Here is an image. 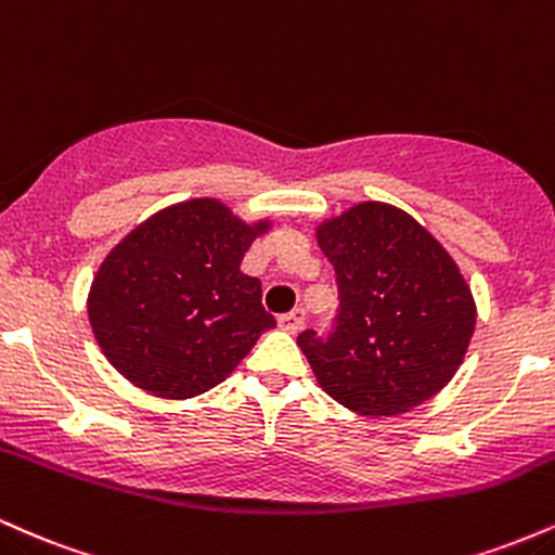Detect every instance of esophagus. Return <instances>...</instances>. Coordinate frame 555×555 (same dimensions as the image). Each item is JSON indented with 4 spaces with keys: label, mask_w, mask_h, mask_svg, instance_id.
<instances>
[{
    "label": "esophagus",
    "mask_w": 555,
    "mask_h": 555,
    "mask_svg": "<svg viewBox=\"0 0 555 555\" xmlns=\"http://www.w3.org/2000/svg\"><path fill=\"white\" fill-rule=\"evenodd\" d=\"M304 320H307V314H304V309H294V311H288V314H283L278 320V325L285 330V333H291V335H296L298 330L304 327Z\"/></svg>",
    "instance_id": "34e87169"
}]
</instances>
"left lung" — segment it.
<instances>
[{"mask_svg":"<svg viewBox=\"0 0 555 555\" xmlns=\"http://www.w3.org/2000/svg\"><path fill=\"white\" fill-rule=\"evenodd\" d=\"M338 283L327 338L298 335L317 383L364 416L420 406L462 366L477 307L451 254L403 209L361 202L317 228Z\"/></svg>","mask_w":555,"mask_h":555,"instance_id":"8db88e82","label":"left lung"}]
</instances>
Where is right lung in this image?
Masks as SVG:
<instances>
[{"label":"right lung","mask_w":555,"mask_h":555,"mask_svg":"<svg viewBox=\"0 0 555 555\" xmlns=\"http://www.w3.org/2000/svg\"><path fill=\"white\" fill-rule=\"evenodd\" d=\"M270 225H248L217 198H191L130 230L89 291L93 338L109 364L135 388L176 401L220 385L275 327L261 283L241 272Z\"/></svg>","instance_id":"1"}]
</instances>
